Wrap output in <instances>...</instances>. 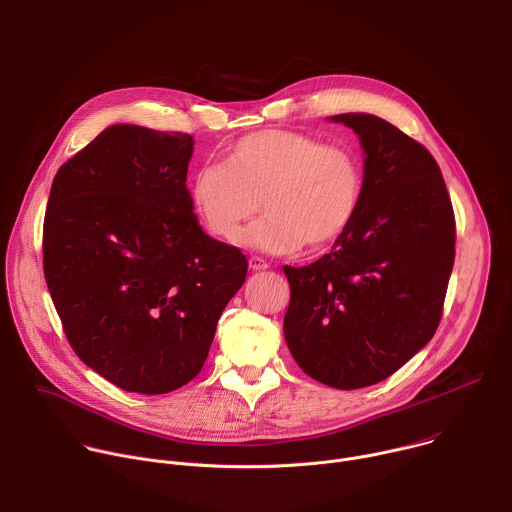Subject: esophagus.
<instances>
[{
	"label": "esophagus",
	"instance_id": "esophagus-1",
	"mask_svg": "<svg viewBox=\"0 0 512 512\" xmlns=\"http://www.w3.org/2000/svg\"><path fill=\"white\" fill-rule=\"evenodd\" d=\"M248 264H250L252 270H266V268H268V262H266L264 258H260V256H252V258L248 260Z\"/></svg>",
	"mask_w": 512,
	"mask_h": 512
}]
</instances>
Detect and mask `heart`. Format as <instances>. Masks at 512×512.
Here are the masks:
<instances>
[{"mask_svg": "<svg viewBox=\"0 0 512 512\" xmlns=\"http://www.w3.org/2000/svg\"><path fill=\"white\" fill-rule=\"evenodd\" d=\"M363 189L365 169L353 147L264 129L238 139L222 165H201L189 181V201L224 242H236L260 206L266 216L244 234V244L282 254L337 240L353 224Z\"/></svg>", "mask_w": 512, "mask_h": 512, "instance_id": "heart-1", "label": "heart"}]
</instances>
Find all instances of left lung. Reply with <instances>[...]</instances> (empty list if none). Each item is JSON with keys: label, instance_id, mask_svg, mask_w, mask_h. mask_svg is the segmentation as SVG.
I'll return each instance as SVG.
<instances>
[{"label": "left lung", "instance_id": "8db88e82", "mask_svg": "<svg viewBox=\"0 0 512 512\" xmlns=\"http://www.w3.org/2000/svg\"><path fill=\"white\" fill-rule=\"evenodd\" d=\"M331 121L359 135L363 199L329 254L302 268L284 266V339L306 375L359 389L387 379L434 337L456 222L442 171L422 143L375 115Z\"/></svg>", "mask_w": 512, "mask_h": 512}]
</instances>
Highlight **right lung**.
I'll return each instance as SVG.
<instances>
[{
	"label": "right lung",
	"mask_w": 512,
	"mask_h": 512,
	"mask_svg": "<svg viewBox=\"0 0 512 512\" xmlns=\"http://www.w3.org/2000/svg\"><path fill=\"white\" fill-rule=\"evenodd\" d=\"M191 153V135L113 125L58 169L48 197L44 276L66 339L133 393H169L201 371L248 272L197 224Z\"/></svg>",
	"instance_id": "1"
}]
</instances>
